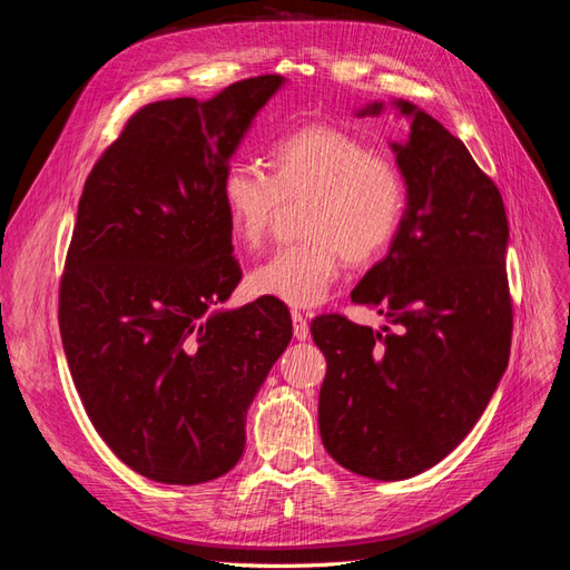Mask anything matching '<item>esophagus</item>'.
<instances>
[{"instance_id":"1","label":"esophagus","mask_w":570,"mask_h":570,"mask_svg":"<svg viewBox=\"0 0 570 570\" xmlns=\"http://www.w3.org/2000/svg\"><path fill=\"white\" fill-rule=\"evenodd\" d=\"M292 327H295V337L297 340H306L308 335V323H306V316L299 314V312H292Z\"/></svg>"}]
</instances>
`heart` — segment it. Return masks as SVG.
<instances>
[{
    "mask_svg": "<svg viewBox=\"0 0 570 570\" xmlns=\"http://www.w3.org/2000/svg\"><path fill=\"white\" fill-rule=\"evenodd\" d=\"M220 206L230 233L258 247L283 202L308 197L302 243L275 249L249 273L254 295L306 308L325 299L342 256L361 266L381 256L400 228L404 178L390 159L335 126H304L268 151V178L233 164L220 178Z\"/></svg>",
    "mask_w": 570,
    "mask_h": 570,
    "instance_id": "obj_1",
    "label": "heart"
}]
</instances>
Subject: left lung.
Returning a JSON list of instances; mask_svg holds the SVG:
<instances>
[{
  "label": "left lung",
  "instance_id": "8db88e82",
  "mask_svg": "<svg viewBox=\"0 0 570 570\" xmlns=\"http://www.w3.org/2000/svg\"><path fill=\"white\" fill-rule=\"evenodd\" d=\"M390 142L406 185L392 245L352 302L394 327L373 331L337 314L312 335L327 371L318 396L323 446L344 469L373 480L413 478L440 463L490 404L509 366V220L497 185L465 145L416 105ZM371 101L356 116H381Z\"/></svg>",
  "mask_w": 570,
  "mask_h": 570
}]
</instances>
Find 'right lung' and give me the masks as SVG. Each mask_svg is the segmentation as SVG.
I'll list each match as a JSON object with an SVG mask.
<instances>
[{
    "label": "right lung",
    "mask_w": 570,
    "mask_h": 570,
    "mask_svg": "<svg viewBox=\"0 0 570 570\" xmlns=\"http://www.w3.org/2000/svg\"><path fill=\"white\" fill-rule=\"evenodd\" d=\"M283 76L137 111L85 180L59 331L111 452L166 485H199L245 452V421L292 321L278 299L228 302L243 271L220 178Z\"/></svg>",
    "instance_id": "right-lung-1"
}]
</instances>
